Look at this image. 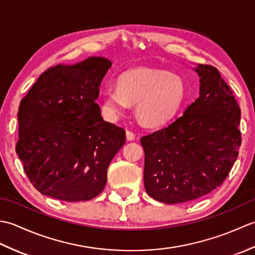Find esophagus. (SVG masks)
Returning <instances> with one entry per match:
<instances>
[{"label":"esophagus","instance_id":"34e87169","mask_svg":"<svg viewBox=\"0 0 255 255\" xmlns=\"http://www.w3.org/2000/svg\"><path fill=\"white\" fill-rule=\"evenodd\" d=\"M126 137H127V140H129V141H131V140H133L134 138H136V134H134L131 130H127L126 131Z\"/></svg>","mask_w":255,"mask_h":255}]
</instances>
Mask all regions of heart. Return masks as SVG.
Returning <instances> with one entry per match:
<instances>
[{"label":"heart","mask_w":255,"mask_h":255,"mask_svg":"<svg viewBox=\"0 0 255 255\" xmlns=\"http://www.w3.org/2000/svg\"><path fill=\"white\" fill-rule=\"evenodd\" d=\"M185 88L180 77L163 70L138 68L123 73L118 86L103 93V110L108 117L122 115L129 104H136L138 118L147 126H160L175 115Z\"/></svg>","instance_id":"obj_1"}]
</instances>
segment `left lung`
Wrapping results in <instances>:
<instances>
[{"mask_svg":"<svg viewBox=\"0 0 255 255\" xmlns=\"http://www.w3.org/2000/svg\"><path fill=\"white\" fill-rule=\"evenodd\" d=\"M199 97L169 126L140 139L144 188L165 204L185 203L219 187L239 154L241 111L217 69L199 64Z\"/></svg>","mask_w":255,"mask_h":255,"instance_id":"1","label":"left lung"}]
</instances>
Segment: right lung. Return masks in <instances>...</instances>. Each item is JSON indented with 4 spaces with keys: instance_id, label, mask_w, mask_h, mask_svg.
<instances>
[{
    "instance_id": "1",
    "label": "right lung",
    "mask_w": 255,
    "mask_h": 255,
    "mask_svg": "<svg viewBox=\"0 0 255 255\" xmlns=\"http://www.w3.org/2000/svg\"><path fill=\"white\" fill-rule=\"evenodd\" d=\"M111 67L103 57L58 64L20 101L16 153L42 195L85 202L104 189L108 165L126 140L124 128L103 121L95 102Z\"/></svg>"
}]
</instances>
